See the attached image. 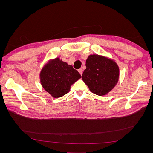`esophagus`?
Segmentation results:
<instances>
[{
	"instance_id": "obj_1",
	"label": "esophagus",
	"mask_w": 153,
	"mask_h": 153,
	"mask_svg": "<svg viewBox=\"0 0 153 153\" xmlns=\"http://www.w3.org/2000/svg\"><path fill=\"white\" fill-rule=\"evenodd\" d=\"M78 72L80 73V75H82V73H83V69H82V68L79 69H78Z\"/></svg>"
}]
</instances>
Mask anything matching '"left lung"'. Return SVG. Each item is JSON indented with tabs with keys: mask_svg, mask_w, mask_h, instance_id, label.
<instances>
[{
	"mask_svg": "<svg viewBox=\"0 0 153 153\" xmlns=\"http://www.w3.org/2000/svg\"><path fill=\"white\" fill-rule=\"evenodd\" d=\"M85 66L82 80L93 93L105 95L117 84L119 69L113 60L99 55H90Z\"/></svg>",
	"mask_w": 153,
	"mask_h": 153,
	"instance_id": "8db88e82",
	"label": "left lung"
}]
</instances>
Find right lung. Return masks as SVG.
I'll list each match as a JSON object with an SVG mask.
<instances>
[{
  "label": "right lung",
  "instance_id": "add662e5",
  "mask_svg": "<svg viewBox=\"0 0 153 153\" xmlns=\"http://www.w3.org/2000/svg\"><path fill=\"white\" fill-rule=\"evenodd\" d=\"M81 77L72 66L59 57L49 61L40 72V82L44 89L57 98L66 94L71 85Z\"/></svg>",
  "mask_w": 153,
  "mask_h": 153
}]
</instances>
